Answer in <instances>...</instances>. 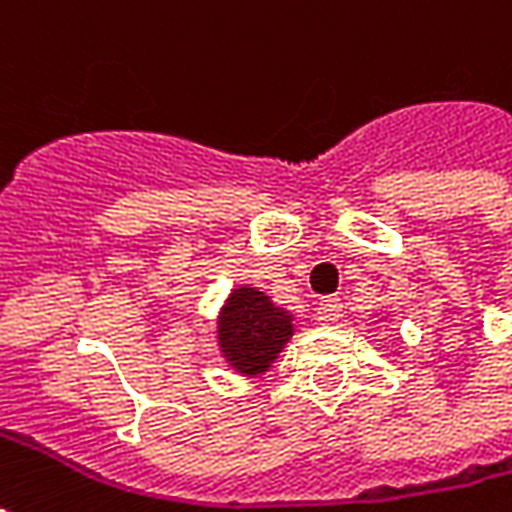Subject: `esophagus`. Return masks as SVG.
I'll return each mask as SVG.
<instances>
[{"instance_id": "34e87169", "label": "esophagus", "mask_w": 512, "mask_h": 512, "mask_svg": "<svg viewBox=\"0 0 512 512\" xmlns=\"http://www.w3.org/2000/svg\"><path fill=\"white\" fill-rule=\"evenodd\" d=\"M317 317H320V323H336L342 317V298H336V295L323 298L320 309H317Z\"/></svg>"}]
</instances>
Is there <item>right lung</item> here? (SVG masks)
<instances>
[{
    "label": "right lung",
    "mask_w": 512,
    "mask_h": 512,
    "mask_svg": "<svg viewBox=\"0 0 512 512\" xmlns=\"http://www.w3.org/2000/svg\"><path fill=\"white\" fill-rule=\"evenodd\" d=\"M293 339V314L257 287H236L217 317V342L233 372L260 377Z\"/></svg>",
    "instance_id": "right-lung-1"
}]
</instances>
